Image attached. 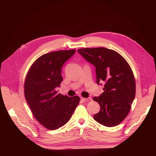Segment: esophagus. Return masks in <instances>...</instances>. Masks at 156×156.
Here are the masks:
<instances>
[{
    "instance_id": "esophagus-1",
    "label": "esophagus",
    "mask_w": 156,
    "mask_h": 156,
    "mask_svg": "<svg viewBox=\"0 0 156 156\" xmlns=\"http://www.w3.org/2000/svg\"><path fill=\"white\" fill-rule=\"evenodd\" d=\"M81 100L84 101H91L92 99L91 98H81Z\"/></svg>"
}]
</instances>
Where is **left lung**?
I'll use <instances>...</instances> for the list:
<instances>
[{"mask_svg": "<svg viewBox=\"0 0 156 156\" xmlns=\"http://www.w3.org/2000/svg\"><path fill=\"white\" fill-rule=\"evenodd\" d=\"M77 51L95 66L97 83L105 84L104 92L93 98L100 106L94 119L107 127L118 126L128 115L135 96V80L130 66L112 49L96 48Z\"/></svg>", "mask_w": 156, "mask_h": 156, "instance_id": "left-lung-1", "label": "left lung"}]
</instances>
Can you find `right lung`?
I'll return each instance as SVG.
<instances>
[{"label": "right lung", "instance_id": "obj_1", "mask_svg": "<svg viewBox=\"0 0 156 156\" xmlns=\"http://www.w3.org/2000/svg\"><path fill=\"white\" fill-rule=\"evenodd\" d=\"M75 51L62 50L41 55L27 74L25 99L35 119L48 129H57L66 124L79 103V96L68 97L56 91L63 80L62 66Z\"/></svg>", "mask_w": 156, "mask_h": 156}]
</instances>
